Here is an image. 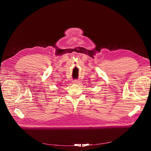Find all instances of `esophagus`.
<instances>
[{
  "instance_id": "obj_1",
  "label": "esophagus",
  "mask_w": 151,
  "mask_h": 151,
  "mask_svg": "<svg viewBox=\"0 0 151 151\" xmlns=\"http://www.w3.org/2000/svg\"><path fill=\"white\" fill-rule=\"evenodd\" d=\"M79 83V80H74L73 81V84H78Z\"/></svg>"
}]
</instances>
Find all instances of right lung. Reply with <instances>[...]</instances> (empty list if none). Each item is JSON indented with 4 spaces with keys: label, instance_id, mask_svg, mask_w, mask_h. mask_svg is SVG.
Here are the masks:
<instances>
[{
    "label": "right lung",
    "instance_id": "1",
    "mask_svg": "<svg viewBox=\"0 0 151 151\" xmlns=\"http://www.w3.org/2000/svg\"><path fill=\"white\" fill-rule=\"evenodd\" d=\"M60 86H61V85H60Z\"/></svg>",
    "mask_w": 151,
    "mask_h": 151
}]
</instances>
